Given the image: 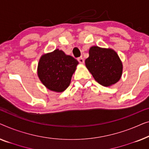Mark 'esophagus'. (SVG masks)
<instances>
[{
	"mask_svg": "<svg viewBox=\"0 0 149 149\" xmlns=\"http://www.w3.org/2000/svg\"><path fill=\"white\" fill-rule=\"evenodd\" d=\"M77 61H79V63L80 64H83L84 63V58H82V57H79V58H77Z\"/></svg>",
	"mask_w": 149,
	"mask_h": 149,
	"instance_id": "34e87169",
	"label": "esophagus"
}]
</instances>
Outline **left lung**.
<instances>
[{
    "mask_svg": "<svg viewBox=\"0 0 149 149\" xmlns=\"http://www.w3.org/2000/svg\"><path fill=\"white\" fill-rule=\"evenodd\" d=\"M85 65L95 80L103 86L115 84L122 75V62L116 52L110 48L91 47Z\"/></svg>",
    "mask_w": 149,
    "mask_h": 149,
    "instance_id": "8db88e82",
    "label": "left lung"
}]
</instances>
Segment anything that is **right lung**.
<instances>
[{"label":"right lung","mask_w":149,"mask_h":149,"mask_svg":"<svg viewBox=\"0 0 149 149\" xmlns=\"http://www.w3.org/2000/svg\"><path fill=\"white\" fill-rule=\"evenodd\" d=\"M78 64L73 56L67 55L61 50L55 49L40 56L38 64V76L47 89L62 93L70 86Z\"/></svg>","instance_id":"1"}]
</instances>
